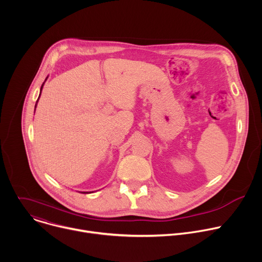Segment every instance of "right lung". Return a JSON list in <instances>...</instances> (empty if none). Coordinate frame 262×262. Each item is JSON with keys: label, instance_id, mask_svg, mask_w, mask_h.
Wrapping results in <instances>:
<instances>
[{"label": "right lung", "instance_id": "add662e5", "mask_svg": "<svg viewBox=\"0 0 262 262\" xmlns=\"http://www.w3.org/2000/svg\"><path fill=\"white\" fill-rule=\"evenodd\" d=\"M42 86H43V85H42ZM42 86H41V90H42ZM39 96H40V95H39ZM37 101H38V99H37ZM35 107H36V105H35ZM85 194H86V193H85Z\"/></svg>", "mask_w": 262, "mask_h": 262}]
</instances>
